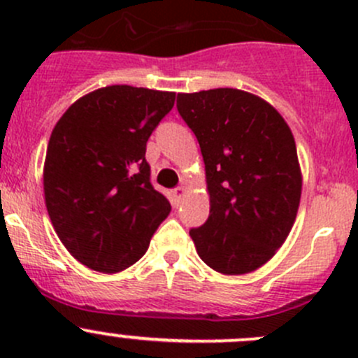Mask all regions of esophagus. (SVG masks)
Here are the masks:
<instances>
[{
	"mask_svg": "<svg viewBox=\"0 0 358 358\" xmlns=\"http://www.w3.org/2000/svg\"><path fill=\"white\" fill-rule=\"evenodd\" d=\"M183 196H185V189H183V187H178V189L173 190V197H175L176 204H180V199H182Z\"/></svg>",
	"mask_w": 358,
	"mask_h": 358,
	"instance_id": "obj_1",
	"label": "esophagus"
}]
</instances>
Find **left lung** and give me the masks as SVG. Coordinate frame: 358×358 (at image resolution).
<instances>
[{
	"label": "left lung",
	"instance_id": "8db88e82",
	"mask_svg": "<svg viewBox=\"0 0 358 358\" xmlns=\"http://www.w3.org/2000/svg\"><path fill=\"white\" fill-rule=\"evenodd\" d=\"M176 109L199 142L209 216L190 230L213 270L243 275L265 265L289 236L301 169L289 126L252 93L216 88L178 93Z\"/></svg>",
	"mask_w": 358,
	"mask_h": 358
}]
</instances>
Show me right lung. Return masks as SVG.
I'll return each instance as SVG.
<instances>
[{
  "label": "right lung",
  "instance_id": "right-lung-1",
  "mask_svg": "<svg viewBox=\"0 0 358 358\" xmlns=\"http://www.w3.org/2000/svg\"><path fill=\"white\" fill-rule=\"evenodd\" d=\"M175 93L114 85L76 100L46 149L43 187L67 251L88 268L115 273L145 255L171 211L150 183L147 140Z\"/></svg>",
  "mask_w": 358,
  "mask_h": 358
}]
</instances>
